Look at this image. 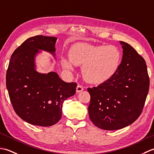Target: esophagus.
I'll list each match as a JSON object with an SVG mask.
<instances>
[{"instance_id": "obj_1", "label": "esophagus", "mask_w": 154, "mask_h": 154, "mask_svg": "<svg viewBox=\"0 0 154 154\" xmlns=\"http://www.w3.org/2000/svg\"><path fill=\"white\" fill-rule=\"evenodd\" d=\"M76 91H77V93H80L82 91H83V87L81 85H78L76 88Z\"/></svg>"}]
</instances>
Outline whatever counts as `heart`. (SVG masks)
<instances>
[{
  "mask_svg": "<svg viewBox=\"0 0 154 154\" xmlns=\"http://www.w3.org/2000/svg\"><path fill=\"white\" fill-rule=\"evenodd\" d=\"M69 55V58H62L63 67L72 69L73 65H83V77L91 83H101L110 79L122 60L119 49L112 45L77 44L70 49Z\"/></svg>",
  "mask_w": 154,
  "mask_h": 154,
  "instance_id": "b5f03b06",
  "label": "heart"
}]
</instances>
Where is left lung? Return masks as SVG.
<instances>
[{
    "instance_id": "obj_1",
    "label": "left lung",
    "mask_w": 154,
    "mask_h": 154,
    "mask_svg": "<svg viewBox=\"0 0 154 154\" xmlns=\"http://www.w3.org/2000/svg\"><path fill=\"white\" fill-rule=\"evenodd\" d=\"M122 61L113 76L99 86L88 88V111L97 127L116 130L128 126L141 114L149 87L146 61L128 44L120 42Z\"/></svg>"
}]
</instances>
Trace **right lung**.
Returning <instances> with one entry per match:
<instances>
[{
    "mask_svg": "<svg viewBox=\"0 0 154 154\" xmlns=\"http://www.w3.org/2000/svg\"><path fill=\"white\" fill-rule=\"evenodd\" d=\"M57 39L44 35L27 39L13 52L6 71V88L15 112L32 125L56 124L64 100L76 92V83L65 82L54 71L35 70V58L41 50L55 56Z\"/></svg>",
    "mask_w": 154,
    "mask_h": 154,
    "instance_id": "add662e5",
    "label": "right lung"
}]
</instances>
